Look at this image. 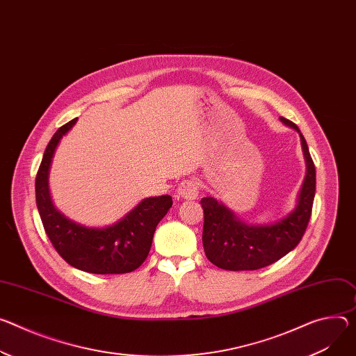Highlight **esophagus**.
I'll use <instances>...</instances> for the list:
<instances>
[{
  "mask_svg": "<svg viewBox=\"0 0 356 356\" xmlns=\"http://www.w3.org/2000/svg\"><path fill=\"white\" fill-rule=\"evenodd\" d=\"M199 181L196 179L183 180L177 188L179 196L184 200H195L199 196Z\"/></svg>",
  "mask_w": 356,
  "mask_h": 356,
  "instance_id": "1",
  "label": "esophagus"
}]
</instances>
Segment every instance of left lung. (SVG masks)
Listing matches in <instances>:
<instances>
[{
  "mask_svg": "<svg viewBox=\"0 0 356 356\" xmlns=\"http://www.w3.org/2000/svg\"><path fill=\"white\" fill-rule=\"evenodd\" d=\"M280 120L300 134L307 175L296 209L284 218L266 225L240 220L229 207L213 197H203V247L209 260L229 271H251L267 267L294 250L301 241L311 218L315 197V166L308 145L296 123Z\"/></svg>",
  "mask_w": 356,
  "mask_h": 356,
  "instance_id": "1",
  "label": "left lung"
}]
</instances>
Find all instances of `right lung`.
Masks as SVG:
<instances>
[{"mask_svg": "<svg viewBox=\"0 0 356 356\" xmlns=\"http://www.w3.org/2000/svg\"><path fill=\"white\" fill-rule=\"evenodd\" d=\"M78 118L60 126L49 140L35 179L37 207L54 248L70 266L92 274H124L139 268L150 251L159 221L173 204L170 196L143 199L112 225L86 227L67 218L52 203L48 176L60 139Z\"/></svg>", "mask_w": 356, "mask_h": 356, "instance_id": "add662e5", "label": "right lung"}]
</instances>
